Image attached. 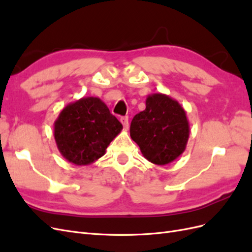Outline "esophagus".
Returning <instances> with one entry per match:
<instances>
[{"label": "esophagus", "mask_w": 252, "mask_h": 252, "mask_svg": "<svg viewBox=\"0 0 252 252\" xmlns=\"http://www.w3.org/2000/svg\"><path fill=\"white\" fill-rule=\"evenodd\" d=\"M120 121H121V123L123 124L124 128H128V126H129V121H128V117H122Z\"/></svg>", "instance_id": "esophagus-1"}]
</instances>
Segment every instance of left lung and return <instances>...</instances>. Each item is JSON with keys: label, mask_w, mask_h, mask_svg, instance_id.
<instances>
[{"label": "left lung", "mask_w": 252, "mask_h": 252, "mask_svg": "<svg viewBox=\"0 0 252 252\" xmlns=\"http://www.w3.org/2000/svg\"><path fill=\"white\" fill-rule=\"evenodd\" d=\"M130 136L149 162L168 164L186 148L189 138L186 112L168 95H148L146 108L135 114L131 121Z\"/></svg>", "instance_id": "obj_1"}]
</instances>
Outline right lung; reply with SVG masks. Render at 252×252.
I'll use <instances>...</instances> for the list:
<instances>
[{"label":"right lung","mask_w":252,"mask_h":252,"mask_svg":"<svg viewBox=\"0 0 252 252\" xmlns=\"http://www.w3.org/2000/svg\"><path fill=\"white\" fill-rule=\"evenodd\" d=\"M122 124L98 97H83L67 105L55 122L57 146L68 162L88 165L105 155Z\"/></svg>","instance_id":"add662e5"}]
</instances>
